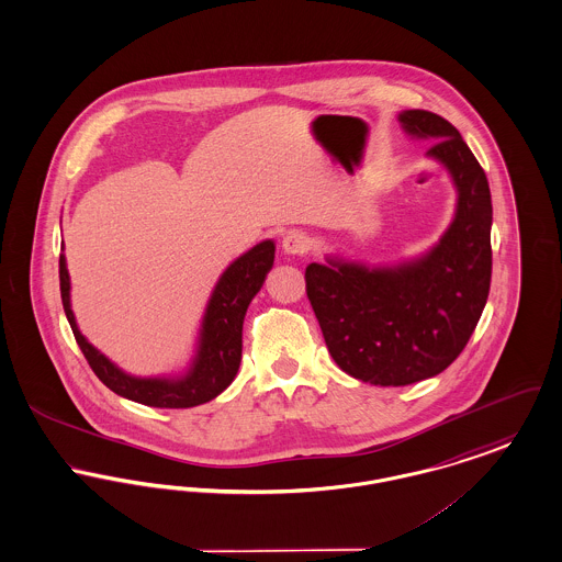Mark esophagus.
Returning a JSON list of instances; mask_svg holds the SVG:
<instances>
[{
    "label": "esophagus",
    "mask_w": 562,
    "mask_h": 562,
    "mask_svg": "<svg viewBox=\"0 0 562 562\" xmlns=\"http://www.w3.org/2000/svg\"><path fill=\"white\" fill-rule=\"evenodd\" d=\"M310 246H312L310 235L301 229H291L282 237V250L286 255H305L310 250Z\"/></svg>",
    "instance_id": "esophagus-1"
}]
</instances>
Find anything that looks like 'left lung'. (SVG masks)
<instances>
[{
  "mask_svg": "<svg viewBox=\"0 0 562 562\" xmlns=\"http://www.w3.org/2000/svg\"><path fill=\"white\" fill-rule=\"evenodd\" d=\"M405 133L432 139L427 157L457 187L448 232L416 261L367 267L329 259L305 267V291L333 361L373 386H407L441 373L482 316L493 273L488 180L459 130L427 110L398 114Z\"/></svg>",
  "mask_w": 562,
  "mask_h": 562,
  "instance_id": "obj_1",
  "label": "left lung"
}]
</instances>
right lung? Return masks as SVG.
Masks as SVG:
<instances>
[{"instance_id":"add662e5","label":"right lung","mask_w":562,"mask_h":562,"mask_svg":"<svg viewBox=\"0 0 562 562\" xmlns=\"http://www.w3.org/2000/svg\"><path fill=\"white\" fill-rule=\"evenodd\" d=\"M276 246L265 239L235 259L214 286L199 330L198 357L182 378H133L105 359L78 330L69 303L66 257H59L61 301L69 327L101 382L116 395L150 407H195L221 395L235 378L241 361V327L252 297L261 291L273 265Z\"/></svg>"}]
</instances>
